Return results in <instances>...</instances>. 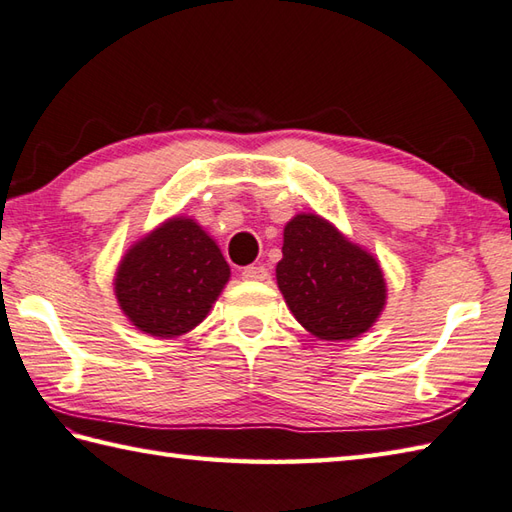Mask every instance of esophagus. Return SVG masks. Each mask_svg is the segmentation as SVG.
<instances>
[{
  "instance_id": "1",
  "label": "esophagus",
  "mask_w": 512,
  "mask_h": 512,
  "mask_svg": "<svg viewBox=\"0 0 512 512\" xmlns=\"http://www.w3.org/2000/svg\"><path fill=\"white\" fill-rule=\"evenodd\" d=\"M242 277L248 281H266L270 277V273H268V268L262 264H250L242 270Z\"/></svg>"
}]
</instances>
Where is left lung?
<instances>
[{
  "instance_id": "left-lung-1",
  "label": "left lung",
  "mask_w": 512,
  "mask_h": 512,
  "mask_svg": "<svg viewBox=\"0 0 512 512\" xmlns=\"http://www.w3.org/2000/svg\"><path fill=\"white\" fill-rule=\"evenodd\" d=\"M277 284L295 319L325 341H345L372 328L385 306L376 259L319 215L303 213L284 228Z\"/></svg>"
}]
</instances>
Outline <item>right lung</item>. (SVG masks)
<instances>
[{
    "instance_id": "1",
    "label": "right lung",
    "mask_w": 512,
    "mask_h": 512,
    "mask_svg": "<svg viewBox=\"0 0 512 512\" xmlns=\"http://www.w3.org/2000/svg\"><path fill=\"white\" fill-rule=\"evenodd\" d=\"M228 277L231 268L213 239L193 220L173 217L129 250L114 288L138 330L167 339L209 314Z\"/></svg>"
}]
</instances>
